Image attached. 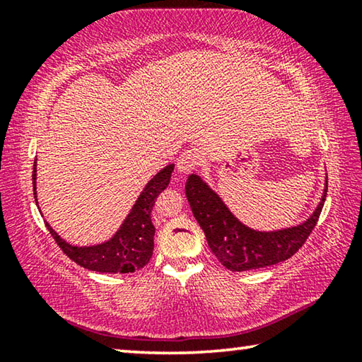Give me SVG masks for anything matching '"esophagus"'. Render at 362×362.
I'll return each mask as SVG.
<instances>
[{
    "mask_svg": "<svg viewBox=\"0 0 362 362\" xmlns=\"http://www.w3.org/2000/svg\"><path fill=\"white\" fill-rule=\"evenodd\" d=\"M201 155L196 150H187L177 159V170L180 174H188L199 166Z\"/></svg>",
    "mask_w": 362,
    "mask_h": 362,
    "instance_id": "obj_1",
    "label": "esophagus"
}]
</instances>
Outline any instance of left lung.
<instances>
[{
  "label": "left lung",
  "mask_w": 362,
  "mask_h": 362,
  "mask_svg": "<svg viewBox=\"0 0 362 362\" xmlns=\"http://www.w3.org/2000/svg\"><path fill=\"white\" fill-rule=\"evenodd\" d=\"M185 194L214 255L231 272H247L284 262L303 246L321 216L327 183L320 204L303 223L276 231H257L241 223L220 196L199 175L192 174Z\"/></svg>",
  "instance_id": "1"
}]
</instances>
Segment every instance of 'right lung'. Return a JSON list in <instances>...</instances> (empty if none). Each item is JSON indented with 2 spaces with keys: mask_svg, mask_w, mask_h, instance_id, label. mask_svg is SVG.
<instances>
[{
  "mask_svg": "<svg viewBox=\"0 0 362 362\" xmlns=\"http://www.w3.org/2000/svg\"><path fill=\"white\" fill-rule=\"evenodd\" d=\"M173 170L174 164H168L146 183L119 230L105 243L78 247L64 241L46 222L47 230L59 247L64 250V254L69 255L79 267L99 273H134L136 269L144 268L153 255L155 226L151 223V209L158 194L169 185ZM33 194L35 201L38 203L36 199V159L33 164Z\"/></svg>",
  "mask_w": 362,
  "mask_h": 362,
  "instance_id": "obj_1",
  "label": "right lung"
}]
</instances>
